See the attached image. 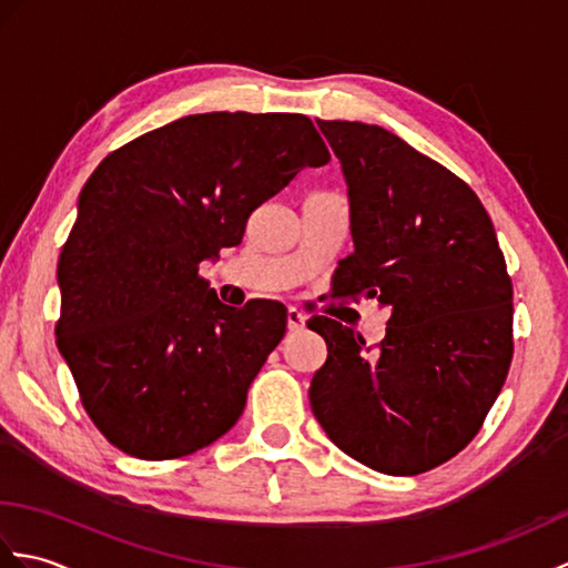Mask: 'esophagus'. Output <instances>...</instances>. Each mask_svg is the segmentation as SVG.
Here are the masks:
<instances>
[{
	"label": "esophagus",
	"instance_id": "obj_1",
	"mask_svg": "<svg viewBox=\"0 0 568 568\" xmlns=\"http://www.w3.org/2000/svg\"><path fill=\"white\" fill-rule=\"evenodd\" d=\"M305 327V315L297 307H287V329L300 332Z\"/></svg>",
	"mask_w": 568,
	"mask_h": 568
}]
</instances>
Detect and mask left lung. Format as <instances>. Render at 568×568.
I'll return each mask as SVG.
<instances>
[{
	"label": "left lung",
	"instance_id": "left-lung-1",
	"mask_svg": "<svg viewBox=\"0 0 568 568\" xmlns=\"http://www.w3.org/2000/svg\"><path fill=\"white\" fill-rule=\"evenodd\" d=\"M317 126L342 163L354 253L339 291L390 310L385 339L329 317L310 327L327 361L310 405L364 466L417 476L476 437L513 361V283L484 204L400 136L361 122Z\"/></svg>",
	"mask_w": 568,
	"mask_h": 568
}]
</instances>
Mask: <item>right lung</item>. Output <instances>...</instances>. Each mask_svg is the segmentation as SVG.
Masks as SVG:
<instances>
[{
    "instance_id": "1",
    "label": "right lung",
    "mask_w": 568,
    "mask_h": 568,
    "mask_svg": "<svg viewBox=\"0 0 568 568\" xmlns=\"http://www.w3.org/2000/svg\"><path fill=\"white\" fill-rule=\"evenodd\" d=\"M329 163L305 114L210 112L149 131L98 165L58 261V352L116 449L163 462L236 425L285 334V310L224 305L200 263L251 212Z\"/></svg>"
}]
</instances>
